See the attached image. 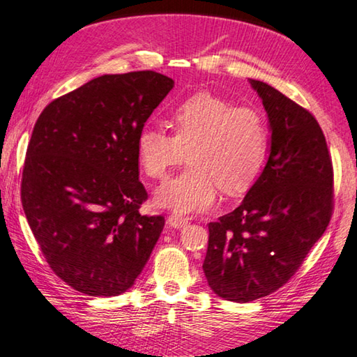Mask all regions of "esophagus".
<instances>
[{"label": "esophagus", "instance_id": "esophagus-1", "mask_svg": "<svg viewBox=\"0 0 357 357\" xmlns=\"http://www.w3.org/2000/svg\"><path fill=\"white\" fill-rule=\"evenodd\" d=\"M167 222H168V225L173 228H184L187 223H189V219L183 215H178V214H172V215H168Z\"/></svg>", "mask_w": 357, "mask_h": 357}]
</instances>
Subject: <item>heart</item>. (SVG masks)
<instances>
[{
	"instance_id": "b5f03b06",
	"label": "heart",
	"mask_w": 357,
	"mask_h": 357,
	"mask_svg": "<svg viewBox=\"0 0 357 357\" xmlns=\"http://www.w3.org/2000/svg\"><path fill=\"white\" fill-rule=\"evenodd\" d=\"M174 135L146 126L137 135V155L149 178H164L183 162L189 167L154 192L159 208L190 214L213 208L219 185L227 193L244 192L264 164L268 126L252 107H236L213 93H197L173 108Z\"/></svg>"
}]
</instances>
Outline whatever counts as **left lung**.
<instances>
[{
    "label": "left lung",
    "instance_id": "obj_1",
    "mask_svg": "<svg viewBox=\"0 0 357 357\" xmlns=\"http://www.w3.org/2000/svg\"><path fill=\"white\" fill-rule=\"evenodd\" d=\"M268 114L261 174L233 213L211 222L203 271L213 291L250 302L299 269L332 214V162L317 119L271 84L252 80Z\"/></svg>",
    "mask_w": 357,
    "mask_h": 357
}]
</instances>
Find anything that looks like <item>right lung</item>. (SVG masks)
Masks as SVG:
<instances>
[{"instance_id":"add662e5","label":"right lung","mask_w":357,"mask_h":357,"mask_svg":"<svg viewBox=\"0 0 357 357\" xmlns=\"http://www.w3.org/2000/svg\"><path fill=\"white\" fill-rule=\"evenodd\" d=\"M153 70L100 75L50 102L28 144L22 204L59 279L88 296L128 291L165 220L142 215L137 135L172 91Z\"/></svg>"}]
</instances>
